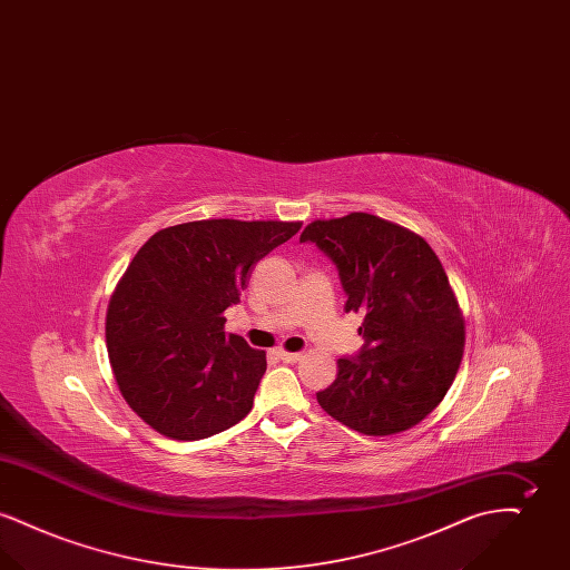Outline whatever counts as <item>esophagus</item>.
<instances>
[{
	"instance_id": "1",
	"label": "esophagus",
	"mask_w": 570,
	"mask_h": 570,
	"mask_svg": "<svg viewBox=\"0 0 570 570\" xmlns=\"http://www.w3.org/2000/svg\"><path fill=\"white\" fill-rule=\"evenodd\" d=\"M277 356L282 358V361H286V363H297L301 361V353H288V351H277Z\"/></svg>"
}]
</instances>
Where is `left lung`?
Wrapping results in <instances>:
<instances>
[{"instance_id":"1","label":"left lung","mask_w":570,"mask_h":570,"mask_svg":"<svg viewBox=\"0 0 570 570\" xmlns=\"http://www.w3.org/2000/svg\"><path fill=\"white\" fill-rule=\"evenodd\" d=\"M301 242L335 263L346 312L363 316V351L337 361V379L316 393L318 404L358 434L419 425L451 389L465 344L460 303L434 249L404 226L361 212L314 219Z\"/></svg>"}]
</instances>
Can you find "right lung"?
Segmentation results:
<instances>
[{"instance_id": "right-lung-1", "label": "right lung", "mask_w": 570, "mask_h": 570, "mask_svg": "<svg viewBox=\"0 0 570 570\" xmlns=\"http://www.w3.org/2000/svg\"><path fill=\"white\" fill-rule=\"evenodd\" d=\"M301 222L198 219L158 230L136 252L107 312L115 382L158 434L200 440L247 416L265 351L224 333L254 265Z\"/></svg>"}]
</instances>
